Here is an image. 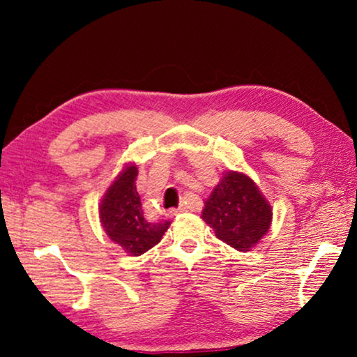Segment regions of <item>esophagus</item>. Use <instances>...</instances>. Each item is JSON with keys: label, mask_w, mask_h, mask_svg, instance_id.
<instances>
[{"label": "esophagus", "mask_w": 357, "mask_h": 357, "mask_svg": "<svg viewBox=\"0 0 357 357\" xmlns=\"http://www.w3.org/2000/svg\"><path fill=\"white\" fill-rule=\"evenodd\" d=\"M185 211H187V206H185V204H180L178 208L169 209V211H167V216H169V218H175V216H177V214H180V213H185Z\"/></svg>", "instance_id": "34e87169"}]
</instances>
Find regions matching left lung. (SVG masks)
<instances>
[{
	"instance_id": "8db88e82",
	"label": "left lung",
	"mask_w": 357,
	"mask_h": 357,
	"mask_svg": "<svg viewBox=\"0 0 357 357\" xmlns=\"http://www.w3.org/2000/svg\"><path fill=\"white\" fill-rule=\"evenodd\" d=\"M202 219L219 241L248 252L270 231L273 208L247 174L229 170L204 202Z\"/></svg>"
}]
</instances>
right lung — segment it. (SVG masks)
Here are the masks:
<instances>
[{
    "instance_id": "obj_1",
    "label": "right lung",
    "mask_w": 357,
    "mask_h": 357,
    "mask_svg": "<svg viewBox=\"0 0 357 357\" xmlns=\"http://www.w3.org/2000/svg\"><path fill=\"white\" fill-rule=\"evenodd\" d=\"M138 167L125 164L99 203V219L112 242L131 257H139L159 243L170 222L146 219L135 180Z\"/></svg>"
}]
</instances>
